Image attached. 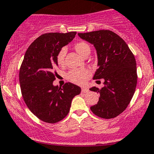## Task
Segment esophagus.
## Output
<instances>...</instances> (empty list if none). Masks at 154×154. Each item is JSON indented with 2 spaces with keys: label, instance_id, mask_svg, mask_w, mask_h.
<instances>
[{
  "label": "esophagus",
  "instance_id": "esophagus-1",
  "mask_svg": "<svg viewBox=\"0 0 154 154\" xmlns=\"http://www.w3.org/2000/svg\"><path fill=\"white\" fill-rule=\"evenodd\" d=\"M88 89L87 88H84V87H83V88H82V92L83 93H86V92H88Z\"/></svg>",
  "mask_w": 154,
  "mask_h": 154
}]
</instances>
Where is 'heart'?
<instances>
[{
  "instance_id": "heart-1",
  "label": "heart",
  "mask_w": 154,
  "mask_h": 154,
  "mask_svg": "<svg viewBox=\"0 0 154 154\" xmlns=\"http://www.w3.org/2000/svg\"><path fill=\"white\" fill-rule=\"evenodd\" d=\"M76 51L82 57H85L87 54H90V47L85 42H79L74 45ZM66 48H63L57 55V64L60 66H63L65 63V57L66 55ZM90 77V72L88 69L81 68V69H73L68 73L67 77L68 80L72 83L78 85H83L86 83V80Z\"/></svg>"
}]
</instances>
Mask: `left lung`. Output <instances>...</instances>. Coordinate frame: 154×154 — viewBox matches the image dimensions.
<instances>
[{
  "mask_svg": "<svg viewBox=\"0 0 154 154\" xmlns=\"http://www.w3.org/2000/svg\"><path fill=\"white\" fill-rule=\"evenodd\" d=\"M82 39L94 45L98 68L94 80L103 79L104 86L91 91L100 94L97 104L90 107L94 115L109 119L123 112L130 103L137 84L136 62L127 43L110 30L78 33Z\"/></svg>",
  "mask_w": 154,
  "mask_h": 154,
  "instance_id": "obj_1",
  "label": "left lung"
}]
</instances>
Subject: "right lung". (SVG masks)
Returning <instances> with one entry per match:
<instances>
[{"label": "right lung", "instance_id": "right-lung-1", "mask_svg": "<svg viewBox=\"0 0 154 154\" xmlns=\"http://www.w3.org/2000/svg\"><path fill=\"white\" fill-rule=\"evenodd\" d=\"M77 34L49 32L36 38L24 54L19 71L21 94L29 109L40 120L57 123L64 119L74 96L81 91L77 85L66 83L63 88L54 86L57 55Z\"/></svg>", "mask_w": 154, "mask_h": 154}]
</instances>
